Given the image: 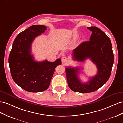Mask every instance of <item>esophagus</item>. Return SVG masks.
Wrapping results in <instances>:
<instances>
[{"label": "esophagus", "mask_w": 123, "mask_h": 123, "mask_svg": "<svg viewBox=\"0 0 123 123\" xmlns=\"http://www.w3.org/2000/svg\"><path fill=\"white\" fill-rule=\"evenodd\" d=\"M62 63H67L68 61V59L67 57H62Z\"/></svg>", "instance_id": "obj_1"}]
</instances>
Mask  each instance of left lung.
Returning a JSON list of instances; mask_svg holds the SVG:
<instances>
[{
    "label": "left lung",
    "mask_w": 123,
    "mask_h": 123,
    "mask_svg": "<svg viewBox=\"0 0 123 123\" xmlns=\"http://www.w3.org/2000/svg\"><path fill=\"white\" fill-rule=\"evenodd\" d=\"M92 31L90 41L83 42L73 51V59L83 62L90 59L97 68V74L87 83H82L78 74L80 68H65L68 84L74 92L86 93L99 89L109 78L114 62L111 42L107 35L96 27H87Z\"/></svg>",
    "instance_id": "1"
}]
</instances>
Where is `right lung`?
<instances>
[{
	"label": "right lung",
	"mask_w": 123,
	"mask_h": 123,
	"mask_svg": "<svg viewBox=\"0 0 123 123\" xmlns=\"http://www.w3.org/2000/svg\"><path fill=\"white\" fill-rule=\"evenodd\" d=\"M46 29L45 26L33 25L24 30L14 41L9 55L12 78L17 85L28 92L36 93L47 90L55 68L62 63L61 59L54 62L34 60L31 53L32 42Z\"/></svg>",
	"instance_id": "add662e5"
}]
</instances>
